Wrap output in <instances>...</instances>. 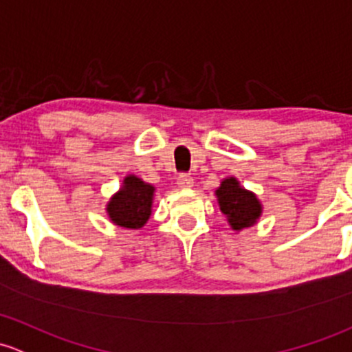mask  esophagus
Returning a JSON list of instances; mask_svg holds the SVG:
<instances>
[{
    "instance_id": "1",
    "label": "esophagus",
    "mask_w": 352,
    "mask_h": 352,
    "mask_svg": "<svg viewBox=\"0 0 352 352\" xmlns=\"http://www.w3.org/2000/svg\"><path fill=\"white\" fill-rule=\"evenodd\" d=\"M177 184H179L180 188H190L194 186V179H192L190 175H187V173H182V175H179V179H177Z\"/></svg>"
}]
</instances>
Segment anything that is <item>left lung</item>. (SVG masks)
<instances>
[{"label":"left lung","instance_id":"left-lung-1","mask_svg":"<svg viewBox=\"0 0 352 352\" xmlns=\"http://www.w3.org/2000/svg\"><path fill=\"white\" fill-rule=\"evenodd\" d=\"M216 197L221 212L228 217V223L234 231L251 228L261 216L260 199L253 192L246 190L234 177H228L216 188Z\"/></svg>","mask_w":352,"mask_h":352}]
</instances>
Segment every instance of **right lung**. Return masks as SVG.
<instances>
[{"label": "right lung", "instance_id": "1", "mask_svg": "<svg viewBox=\"0 0 352 352\" xmlns=\"http://www.w3.org/2000/svg\"><path fill=\"white\" fill-rule=\"evenodd\" d=\"M155 187L143 182L136 175H126L120 190L106 206L109 219L126 229H140L151 216Z\"/></svg>", "mask_w": 352, "mask_h": 352}]
</instances>
